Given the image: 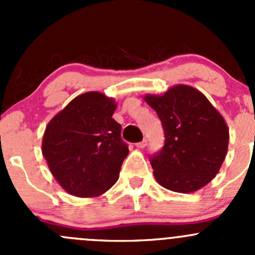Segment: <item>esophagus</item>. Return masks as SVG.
Here are the masks:
<instances>
[{
    "mask_svg": "<svg viewBox=\"0 0 255 255\" xmlns=\"http://www.w3.org/2000/svg\"><path fill=\"white\" fill-rule=\"evenodd\" d=\"M146 145H148V140L146 139H143L142 142L135 144V146H137V148H145Z\"/></svg>",
    "mask_w": 255,
    "mask_h": 255,
    "instance_id": "1",
    "label": "esophagus"
}]
</instances>
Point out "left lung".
<instances>
[{"instance_id":"1","label":"left lung","mask_w":255,"mask_h":255,"mask_svg":"<svg viewBox=\"0 0 255 255\" xmlns=\"http://www.w3.org/2000/svg\"><path fill=\"white\" fill-rule=\"evenodd\" d=\"M143 100L163 123L165 144L150 159L159 185L180 194L206 186L227 155L230 129L225 118L195 87L179 84Z\"/></svg>"}]
</instances>
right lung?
I'll use <instances>...</instances> for the list:
<instances>
[{
  "label": "right lung",
  "mask_w": 255,
  "mask_h": 255,
  "mask_svg": "<svg viewBox=\"0 0 255 255\" xmlns=\"http://www.w3.org/2000/svg\"><path fill=\"white\" fill-rule=\"evenodd\" d=\"M116 100L90 91L71 100L49 121L42 154L51 175L68 194L99 197L120 177L128 148L112 118Z\"/></svg>",
  "instance_id": "right-lung-1"
}]
</instances>
